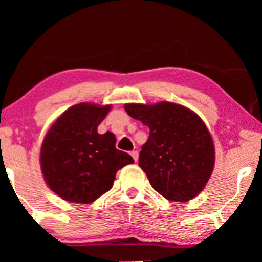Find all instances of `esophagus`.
<instances>
[{"label": "esophagus", "instance_id": "obj_1", "mask_svg": "<svg viewBox=\"0 0 262 262\" xmlns=\"http://www.w3.org/2000/svg\"><path fill=\"white\" fill-rule=\"evenodd\" d=\"M131 156L134 157L135 162H137V161H138V156H139V154H138L137 150H134V151H131Z\"/></svg>", "mask_w": 262, "mask_h": 262}]
</instances>
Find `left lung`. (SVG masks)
<instances>
[{
	"label": "left lung",
	"instance_id": "8db88e82",
	"mask_svg": "<svg viewBox=\"0 0 262 262\" xmlns=\"http://www.w3.org/2000/svg\"><path fill=\"white\" fill-rule=\"evenodd\" d=\"M125 111L150 130L138 164L152 188L173 202H187L198 195L214 164L212 138L203 120L171 102L127 103Z\"/></svg>",
	"mask_w": 262,
	"mask_h": 262
}]
</instances>
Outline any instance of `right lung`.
<instances>
[{"label": "right lung", "mask_w": 262, "mask_h": 262, "mask_svg": "<svg viewBox=\"0 0 262 262\" xmlns=\"http://www.w3.org/2000/svg\"><path fill=\"white\" fill-rule=\"evenodd\" d=\"M111 106L78 103L60 116L45 136L40 162L49 187L64 200L87 204L112 187L117 171L135 161L116 148L112 132L98 126Z\"/></svg>", "instance_id": "obj_1"}]
</instances>
